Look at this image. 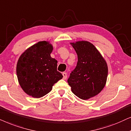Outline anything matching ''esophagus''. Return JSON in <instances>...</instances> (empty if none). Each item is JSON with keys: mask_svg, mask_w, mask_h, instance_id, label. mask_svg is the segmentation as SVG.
Returning a JSON list of instances; mask_svg holds the SVG:
<instances>
[{"mask_svg": "<svg viewBox=\"0 0 131 131\" xmlns=\"http://www.w3.org/2000/svg\"><path fill=\"white\" fill-rule=\"evenodd\" d=\"M62 75H63V80H66L67 78V73L66 72H63L62 73Z\"/></svg>", "mask_w": 131, "mask_h": 131, "instance_id": "1", "label": "esophagus"}]
</instances>
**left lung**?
Masks as SVG:
<instances>
[{
	"label": "left lung",
	"instance_id": "left-lung-1",
	"mask_svg": "<svg viewBox=\"0 0 131 131\" xmlns=\"http://www.w3.org/2000/svg\"><path fill=\"white\" fill-rule=\"evenodd\" d=\"M71 44L77 54L78 62L68 83L77 96L87 100L99 94L105 87L108 76L107 62L89 42L80 41Z\"/></svg>",
	"mask_w": 131,
	"mask_h": 131
}]
</instances>
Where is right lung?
<instances>
[{
  "label": "right lung",
  "instance_id": "1",
  "mask_svg": "<svg viewBox=\"0 0 131 131\" xmlns=\"http://www.w3.org/2000/svg\"><path fill=\"white\" fill-rule=\"evenodd\" d=\"M53 47L50 42L40 41L28 48L19 57L17 75L21 88L28 95L39 98L51 91L62 79L57 71V61L50 54Z\"/></svg>",
  "mask_w": 131,
  "mask_h": 131
}]
</instances>
